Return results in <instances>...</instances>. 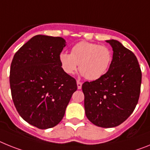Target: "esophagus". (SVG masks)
<instances>
[{
    "mask_svg": "<svg viewBox=\"0 0 150 150\" xmlns=\"http://www.w3.org/2000/svg\"><path fill=\"white\" fill-rule=\"evenodd\" d=\"M77 86H78V89H81V87H82V83L80 82L79 81H77Z\"/></svg>",
    "mask_w": 150,
    "mask_h": 150,
    "instance_id": "obj_1",
    "label": "esophagus"
}]
</instances>
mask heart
<instances>
[{
  "mask_svg": "<svg viewBox=\"0 0 150 150\" xmlns=\"http://www.w3.org/2000/svg\"><path fill=\"white\" fill-rule=\"evenodd\" d=\"M62 70L67 75H72L79 70L88 80L100 79L109 69L112 53L108 47L93 43L81 41L71 48V53L62 52L59 57Z\"/></svg>",
  "mask_w": 150,
  "mask_h": 150,
  "instance_id": "b5f03b06",
  "label": "heart"
}]
</instances>
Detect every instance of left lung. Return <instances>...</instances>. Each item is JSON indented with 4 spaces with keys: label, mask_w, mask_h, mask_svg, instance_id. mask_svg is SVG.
I'll return each instance as SVG.
<instances>
[{
    "label": "left lung",
    "mask_w": 150,
    "mask_h": 150,
    "mask_svg": "<svg viewBox=\"0 0 150 150\" xmlns=\"http://www.w3.org/2000/svg\"><path fill=\"white\" fill-rule=\"evenodd\" d=\"M112 60L103 77L82 84L88 120L101 127L119 125L134 112L140 93L142 73L136 56L116 40H108Z\"/></svg>",
    "instance_id": "left-lung-1"
}]
</instances>
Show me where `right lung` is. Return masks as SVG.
<instances>
[{
	"mask_svg": "<svg viewBox=\"0 0 150 150\" xmlns=\"http://www.w3.org/2000/svg\"><path fill=\"white\" fill-rule=\"evenodd\" d=\"M66 41L60 37L34 36L21 47L10 66L12 99L19 115L39 129L59 123L76 81L65 73L59 57Z\"/></svg>",
	"mask_w": 150,
	"mask_h": 150,
	"instance_id": "obj_1",
	"label": "right lung"
}]
</instances>
